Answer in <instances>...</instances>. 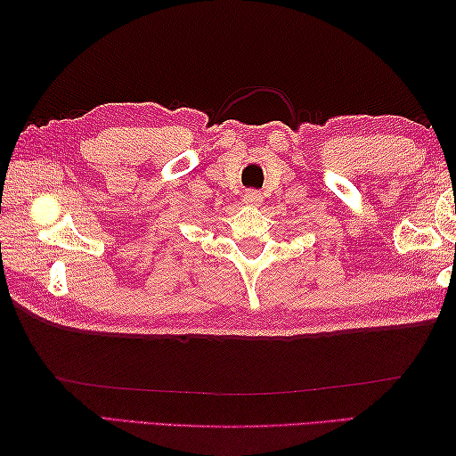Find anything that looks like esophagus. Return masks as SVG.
Returning <instances> with one entry per match:
<instances>
[{
	"label": "esophagus",
	"mask_w": 456,
	"mask_h": 456,
	"mask_svg": "<svg viewBox=\"0 0 456 456\" xmlns=\"http://www.w3.org/2000/svg\"><path fill=\"white\" fill-rule=\"evenodd\" d=\"M263 193L260 191H256V190H248L245 196H243V201L247 203V206H250V208H256V206H260V203H263Z\"/></svg>",
	"instance_id": "34e87169"
}]
</instances>
